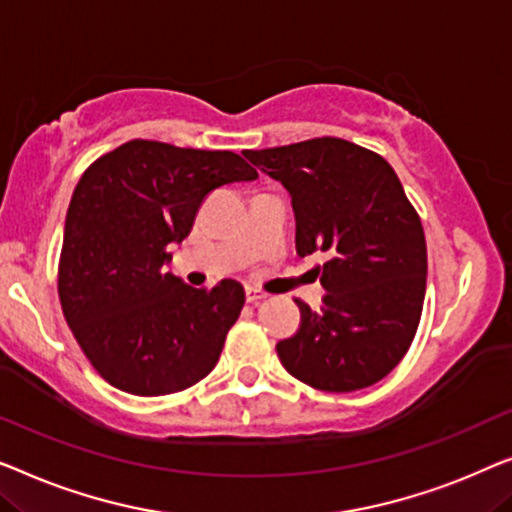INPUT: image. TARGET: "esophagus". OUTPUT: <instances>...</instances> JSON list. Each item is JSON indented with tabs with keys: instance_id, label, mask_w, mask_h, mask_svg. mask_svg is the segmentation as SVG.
<instances>
[{
	"instance_id": "obj_1",
	"label": "esophagus",
	"mask_w": 512,
	"mask_h": 512,
	"mask_svg": "<svg viewBox=\"0 0 512 512\" xmlns=\"http://www.w3.org/2000/svg\"><path fill=\"white\" fill-rule=\"evenodd\" d=\"M269 297V294H266L264 290H259V287H246V299H248V304H253V306H257V304H262V301Z\"/></svg>"
}]
</instances>
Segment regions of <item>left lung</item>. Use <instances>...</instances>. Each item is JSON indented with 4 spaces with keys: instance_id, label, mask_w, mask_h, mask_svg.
Returning a JSON list of instances; mask_svg holds the SVG:
<instances>
[{
    "instance_id": "8db88e82",
    "label": "left lung",
    "mask_w": 512,
    "mask_h": 512,
    "mask_svg": "<svg viewBox=\"0 0 512 512\" xmlns=\"http://www.w3.org/2000/svg\"><path fill=\"white\" fill-rule=\"evenodd\" d=\"M243 155L292 194L297 253L327 255L315 266L322 308L297 299L301 322L276 345L280 362L322 392L376 385L413 343L427 290L424 229L399 176L336 136Z\"/></svg>"
}]
</instances>
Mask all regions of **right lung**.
Instances as JSON below:
<instances>
[{"mask_svg":"<svg viewBox=\"0 0 512 512\" xmlns=\"http://www.w3.org/2000/svg\"><path fill=\"white\" fill-rule=\"evenodd\" d=\"M253 178L257 171L229 150L148 139L122 143L83 171L64 222L57 294L106 383L162 397L213 371L246 292L232 278L197 290L164 264L215 187Z\"/></svg>","mask_w":512,"mask_h":512,"instance_id":"obj_1","label":"right lung"}]
</instances>
